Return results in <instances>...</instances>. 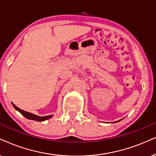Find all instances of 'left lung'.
Masks as SVG:
<instances>
[{"label": "left lung", "instance_id": "8db88e82", "mask_svg": "<svg viewBox=\"0 0 156 156\" xmlns=\"http://www.w3.org/2000/svg\"><path fill=\"white\" fill-rule=\"evenodd\" d=\"M119 121H121V119H120V120H119V121H117V122H114V123H116V122H119Z\"/></svg>", "mask_w": 156, "mask_h": 156}]
</instances>
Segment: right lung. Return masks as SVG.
Listing matches in <instances>:
<instances>
[{
  "label": "right lung",
  "instance_id": "right-lung-1",
  "mask_svg": "<svg viewBox=\"0 0 156 156\" xmlns=\"http://www.w3.org/2000/svg\"><path fill=\"white\" fill-rule=\"evenodd\" d=\"M12 105L13 107H14L15 109L17 110V111H19L21 114H22L23 117H26L27 119H28L34 120V121H37V122H43V121H45V120L50 119V118H52L53 116L52 114V115L44 116V117H40V116H37V115H36V114H34L32 113H30V112H26V111H24V110L19 109V108L17 107V106H16L13 103H12Z\"/></svg>",
  "mask_w": 156,
  "mask_h": 156
}]
</instances>
